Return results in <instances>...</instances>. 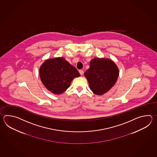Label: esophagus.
Instances as JSON below:
<instances>
[{"instance_id":"esophagus-1","label":"esophagus","mask_w":157,"mask_h":157,"mask_svg":"<svg viewBox=\"0 0 157 157\" xmlns=\"http://www.w3.org/2000/svg\"><path fill=\"white\" fill-rule=\"evenodd\" d=\"M79 72H80V75H83V70H81L79 71Z\"/></svg>"}]
</instances>
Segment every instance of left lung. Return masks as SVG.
I'll use <instances>...</instances> for the list:
<instances>
[{"mask_svg": "<svg viewBox=\"0 0 157 157\" xmlns=\"http://www.w3.org/2000/svg\"><path fill=\"white\" fill-rule=\"evenodd\" d=\"M84 75L89 83L91 90L98 95L106 93L113 86L119 76L116 64L107 58H94L90 68Z\"/></svg>", "mask_w": 157, "mask_h": 157, "instance_id": "obj_1", "label": "left lung"}]
</instances>
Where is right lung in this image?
<instances>
[{
	"mask_svg": "<svg viewBox=\"0 0 157 157\" xmlns=\"http://www.w3.org/2000/svg\"><path fill=\"white\" fill-rule=\"evenodd\" d=\"M39 74L45 87L57 95L63 93L74 78L80 76L77 69L61 57L45 60L40 67Z\"/></svg>",
	"mask_w": 157,
	"mask_h": 157,
	"instance_id": "right-lung-1",
	"label": "right lung"
}]
</instances>
